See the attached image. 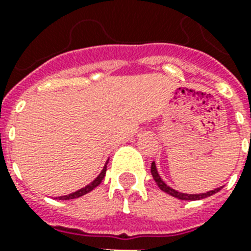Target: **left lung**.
I'll return each instance as SVG.
<instances>
[{
  "mask_svg": "<svg viewBox=\"0 0 251 251\" xmlns=\"http://www.w3.org/2000/svg\"><path fill=\"white\" fill-rule=\"evenodd\" d=\"M151 173H152V177L155 179V182L159 185L161 190L168 193V194L173 195L176 198L178 199H182V201H198V199H203V198H207V197H210V195L215 194V193H218L219 190H222V187H218V189H215V190H211V191H207L204 194H183V193H179V191H176L175 189H172L167 185V183L160 178V176L157 173L156 171V167H155V163L151 164Z\"/></svg>",
  "mask_w": 251,
  "mask_h": 251,
  "instance_id": "1",
  "label": "left lung"
}]
</instances>
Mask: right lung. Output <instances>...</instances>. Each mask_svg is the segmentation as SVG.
<instances>
[{
  "label": "right lung",
  "mask_w": 251,
  "mask_h": 251,
  "mask_svg": "<svg viewBox=\"0 0 251 251\" xmlns=\"http://www.w3.org/2000/svg\"><path fill=\"white\" fill-rule=\"evenodd\" d=\"M108 164V163H106ZM105 172H106V165L104 167V169L101 171V173L96 177V179H94L92 182L90 183V185H87L86 187H83V189H80V190L75 191V193H73V194H69V195H64V197H58V199H65V201H68V199H74V198H78V197H82V195L87 194L88 191L94 190L95 187L99 186L100 185V182H101L102 179H104V176H105Z\"/></svg>",
  "instance_id": "add662e5"
}]
</instances>
